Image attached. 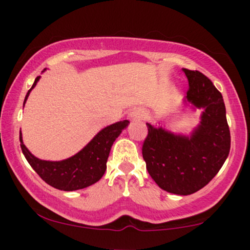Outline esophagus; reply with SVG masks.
I'll return each instance as SVG.
<instances>
[{
    "label": "esophagus",
    "mask_w": 250,
    "mask_h": 250,
    "mask_svg": "<svg viewBox=\"0 0 250 250\" xmlns=\"http://www.w3.org/2000/svg\"><path fill=\"white\" fill-rule=\"evenodd\" d=\"M143 119V111L141 110H133L129 113V120L131 121H139Z\"/></svg>",
    "instance_id": "34e87169"
}]
</instances>
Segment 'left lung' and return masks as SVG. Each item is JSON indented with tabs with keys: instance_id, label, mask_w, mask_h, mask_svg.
Here are the masks:
<instances>
[{
	"instance_id": "1",
	"label": "left lung",
	"mask_w": 250,
	"mask_h": 250,
	"mask_svg": "<svg viewBox=\"0 0 250 250\" xmlns=\"http://www.w3.org/2000/svg\"><path fill=\"white\" fill-rule=\"evenodd\" d=\"M182 70L189 83L183 102L202 109L200 123L190 135L147 123L142 155L149 175L160 188L190 195L219 173L230 150V131L223 97L213 82L197 70Z\"/></svg>"
}]
</instances>
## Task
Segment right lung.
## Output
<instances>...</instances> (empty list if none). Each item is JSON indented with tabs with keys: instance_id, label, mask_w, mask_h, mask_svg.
<instances>
[{
	"instance_id": "add662e5",
	"label": "right lung",
	"mask_w": 250,
	"mask_h": 250,
	"mask_svg": "<svg viewBox=\"0 0 250 250\" xmlns=\"http://www.w3.org/2000/svg\"><path fill=\"white\" fill-rule=\"evenodd\" d=\"M40 77L41 76L36 77L33 87L28 90L23 107ZM128 125V120H125L103 128L79 153L62 161H45L37 159L24 146L22 133H20V142L27 161L44 182L60 190L73 191L87 188L101 179L107 169V160L111 146Z\"/></svg>"
}]
</instances>
